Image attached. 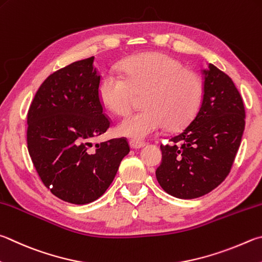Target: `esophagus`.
<instances>
[{"instance_id": "34e87169", "label": "esophagus", "mask_w": 262, "mask_h": 262, "mask_svg": "<svg viewBox=\"0 0 262 262\" xmlns=\"http://www.w3.org/2000/svg\"><path fill=\"white\" fill-rule=\"evenodd\" d=\"M129 145L133 149H140V147L145 145V142L140 140H129Z\"/></svg>"}]
</instances>
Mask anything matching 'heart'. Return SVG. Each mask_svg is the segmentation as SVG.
Instances as JSON below:
<instances>
[{
	"instance_id": "1",
	"label": "heart",
	"mask_w": 262,
	"mask_h": 262,
	"mask_svg": "<svg viewBox=\"0 0 262 262\" xmlns=\"http://www.w3.org/2000/svg\"><path fill=\"white\" fill-rule=\"evenodd\" d=\"M125 78L104 73L97 85L101 103L117 116L130 111L135 95L144 107L119 122L120 135L144 139L167 126L177 130L192 120L203 99V82L182 63L160 52H146L122 61Z\"/></svg>"
}]
</instances>
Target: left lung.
Returning a JSON list of instances; mask_svg holds the SVG:
<instances>
[{"label":"left lung","mask_w":262,"mask_h":262,"mask_svg":"<svg viewBox=\"0 0 262 262\" xmlns=\"http://www.w3.org/2000/svg\"><path fill=\"white\" fill-rule=\"evenodd\" d=\"M204 95L189 125L160 145L158 183L170 196L193 199L229 174L245 128V108L232 80L213 64L203 70Z\"/></svg>","instance_id":"8db88e82"}]
</instances>
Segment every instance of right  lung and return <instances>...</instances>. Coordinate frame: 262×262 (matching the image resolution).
<instances>
[{
  "mask_svg": "<svg viewBox=\"0 0 262 262\" xmlns=\"http://www.w3.org/2000/svg\"><path fill=\"white\" fill-rule=\"evenodd\" d=\"M94 57L56 71L40 85L27 113V149L42 182L77 205L96 201L110 187L129 152L125 137L93 146L111 125L98 98L101 77Z\"/></svg>",
  "mask_w": 262,
  "mask_h": 262,
  "instance_id": "right-lung-1",
  "label": "right lung"
}]
</instances>
